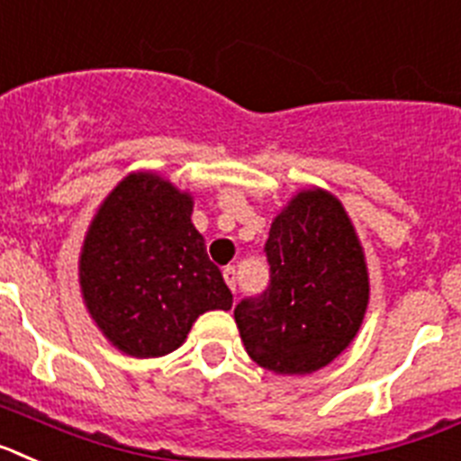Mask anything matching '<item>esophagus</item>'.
I'll use <instances>...</instances> for the list:
<instances>
[{
    "instance_id": "esophagus-1",
    "label": "esophagus",
    "mask_w": 461,
    "mask_h": 461,
    "mask_svg": "<svg viewBox=\"0 0 461 461\" xmlns=\"http://www.w3.org/2000/svg\"><path fill=\"white\" fill-rule=\"evenodd\" d=\"M222 276H225V283L230 285V290L236 292V269L234 267H225V269H222Z\"/></svg>"
}]
</instances>
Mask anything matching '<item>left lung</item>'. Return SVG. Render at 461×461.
Returning a JSON list of instances; mask_svg holds the SVG:
<instances>
[{
  "label": "left lung",
  "instance_id": "obj_1",
  "mask_svg": "<svg viewBox=\"0 0 461 461\" xmlns=\"http://www.w3.org/2000/svg\"><path fill=\"white\" fill-rule=\"evenodd\" d=\"M269 287L234 308L248 355L274 374L322 369L350 346L369 303L355 227L327 190H302L271 222Z\"/></svg>",
  "mask_w": 461,
  "mask_h": 461
}]
</instances>
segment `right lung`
Masks as SVG:
<instances>
[{"mask_svg":"<svg viewBox=\"0 0 461 461\" xmlns=\"http://www.w3.org/2000/svg\"><path fill=\"white\" fill-rule=\"evenodd\" d=\"M83 302L102 334L131 357H162L231 292L192 225V194L139 171L113 187L78 259Z\"/></svg>","mask_w":461,"mask_h":461,"instance_id":"1","label":"right lung"}]
</instances>
